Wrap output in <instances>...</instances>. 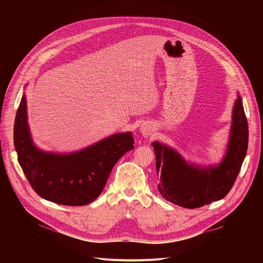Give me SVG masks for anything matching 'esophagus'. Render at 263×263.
I'll use <instances>...</instances> for the list:
<instances>
[{
	"mask_svg": "<svg viewBox=\"0 0 263 263\" xmlns=\"http://www.w3.org/2000/svg\"><path fill=\"white\" fill-rule=\"evenodd\" d=\"M140 130H141L142 134H143L145 137L149 136V135L151 134V131H153V130H151L150 126H148V124H143V126H141Z\"/></svg>",
	"mask_w": 263,
	"mask_h": 263,
	"instance_id": "1",
	"label": "esophagus"
}]
</instances>
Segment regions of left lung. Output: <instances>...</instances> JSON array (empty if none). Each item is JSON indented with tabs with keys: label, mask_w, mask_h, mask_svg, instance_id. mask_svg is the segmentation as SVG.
<instances>
[{
	"label": "left lung",
	"mask_w": 263,
	"mask_h": 263,
	"mask_svg": "<svg viewBox=\"0 0 263 263\" xmlns=\"http://www.w3.org/2000/svg\"><path fill=\"white\" fill-rule=\"evenodd\" d=\"M248 144V124L241 97L234 102L228 147L222 162L202 167L187 163L166 145L154 142L158 190L171 202L195 209L224 198L240 173Z\"/></svg>",
	"instance_id": "left-lung-1"
}]
</instances>
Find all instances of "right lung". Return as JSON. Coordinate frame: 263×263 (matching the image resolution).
<instances>
[{"label":"right lung","instance_id":"right-lung-1","mask_svg":"<svg viewBox=\"0 0 263 263\" xmlns=\"http://www.w3.org/2000/svg\"><path fill=\"white\" fill-rule=\"evenodd\" d=\"M18 162L37 194L65 205H85L98 197L115 163L134 141L131 132L117 133L77 153L60 155L38 149L31 137L23 93L13 127Z\"/></svg>","mask_w":263,"mask_h":263}]
</instances>
